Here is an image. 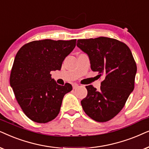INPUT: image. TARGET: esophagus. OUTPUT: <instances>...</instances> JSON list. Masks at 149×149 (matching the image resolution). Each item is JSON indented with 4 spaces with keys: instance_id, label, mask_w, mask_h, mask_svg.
Listing matches in <instances>:
<instances>
[{
    "instance_id": "esophagus-1",
    "label": "esophagus",
    "mask_w": 149,
    "mask_h": 149,
    "mask_svg": "<svg viewBox=\"0 0 149 149\" xmlns=\"http://www.w3.org/2000/svg\"><path fill=\"white\" fill-rule=\"evenodd\" d=\"M79 86V85L78 84H76V83H75V84H73V89H76V88H78Z\"/></svg>"
}]
</instances>
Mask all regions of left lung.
Instances as JSON below:
<instances>
[{"label":"left lung","mask_w":149,"mask_h":149,"mask_svg":"<svg viewBox=\"0 0 149 149\" xmlns=\"http://www.w3.org/2000/svg\"><path fill=\"white\" fill-rule=\"evenodd\" d=\"M77 46L88 54L92 71L105 77L100 91L86 86L83 110L95 121H108L120 112L134 88L137 66L132 52L125 43L104 37L78 39Z\"/></svg>","instance_id":"obj_1"}]
</instances>
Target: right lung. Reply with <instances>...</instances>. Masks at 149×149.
Instances as JSON below:
<instances>
[{"mask_svg":"<svg viewBox=\"0 0 149 149\" xmlns=\"http://www.w3.org/2000/svg\"><path fill=\"white\" fill-rule=\"evenodd\" d=\"M76 39H43L24 45L15 57L10 85L27 117L39 123L58 116L63 99L72 90L66 83L61 86L52 79L50 71L60 70L66 56L76 47Z\"/></svg>","mask_w":149,"mask_h":149,"instance_id":"1","label":"right lung"}]
</instances>
